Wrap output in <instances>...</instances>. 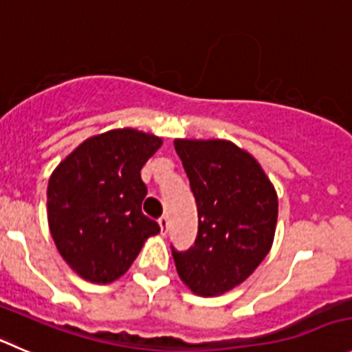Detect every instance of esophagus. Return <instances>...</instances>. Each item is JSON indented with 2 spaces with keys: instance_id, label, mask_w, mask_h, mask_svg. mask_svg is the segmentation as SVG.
Instances as JSON below:
<instances>
[{
  "instance_id": "1",
  "label": "esophagus",
  "mask_w": 352,
  "mask_h": 352,
  "mask_svg": "<svg viewBox=\"0 0 352 352\" xmlns=\"http://www.w3.org/2000/svg\"><path fill=\"white\" fill-rule=\"evenodd\" d=\"M167 224H169V221H167V216H162L159 219V226L162 232H167Z\"/></svg>"
}]
</instances>
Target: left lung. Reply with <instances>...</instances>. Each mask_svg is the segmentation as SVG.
Instances as JSON below:
<instances>
[{
    "instance_id": "1",
    "label": "left lung",
    "mask_w": 352,
    "mask_h": 352,
    "mask_svg": "<svg viewBox=\"0 0 352 352\" xmlns=\"http://www.w3.org/2000/svg\"><path fill=\"white\" fill-rule=\"evenodd\" d=\"M199 212L195 245L173 249L182 282L197 296L230 292L263 263L274 240L278 195L261 164L228 140H174Z\"/></svg>"
}]
</instances>
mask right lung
I'll return each instance as SVG.
<instances>
[{
    "label": "right lung",
    "instance_id": "right-lung-1",
    "mask_svg": "<svg viewBox=\"0 0 352 352\" xmlns=\"http://www.w3.org/2000/svg\"><path fill=\"white\" fill-rule=\"evenodd\" d=\"M162 138L135 128L85 140L48 182V226L70 270L91 283L120 278L159 224L142 212V167Z\"/></svg>",
    "mask_w": 352,
    "mask_h": 352
}]
</instances>
